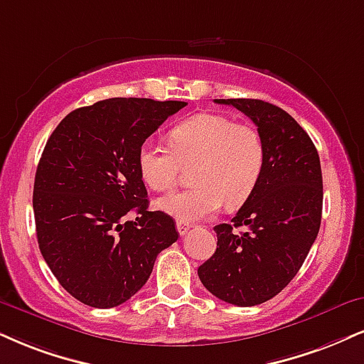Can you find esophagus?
<instances>
[{"mask_svg": "<svg viewBox=\"0 0 364 364\" xmlns=\"http://www.w3.org/2000/svg\"><path fill=\"white\" fill-rule=\"evenodd\" d=\"M190 224H186V222H183V220H178L176 222V229H178V232H179V235H185L188 230H190Z\"/></svg>", "mask_w": 364, "mask_h": 364, "instance_id": "1", "label": "esophagus"}]
</instances>
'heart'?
Returning a JSON list of instances; mask_svg holds the SVG:
<instances>
[{
	"label": "heart",
	"mask_w": 364,
	"mask_h": 364,
	"mask_svg": "<svg viewBox=\"0 0 364 364\" xmlns=\"http://www.w3.org/2000/svg\"><path fill=\"white\" fill-rule=\"evenodd\" d=\"M169 144L144 140L137 152L142 181L154 191H171L183 168L195 166L193 188L157 201L178 220L210 217L225 203L237 208L259 183L266 161L264 140L251 124H235L229 117L200 113L179 122L169 132Z\"/></svg>",
	"instance_id": "obj_1"
}]
</instances>
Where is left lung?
<instances>
[{
    "label": "left lung",
    "instance_id": "1",
    "mask_svg": "<svg viewBox=\"0 0 364 364\" xmlns=\"http://www.w3.org/2000/svg\"><path fill=\"white\" fill-rule=\"evenodd\" d=\"M256 124L266 147L261 179L230 224L213 227L215 254L198 268L217 299L252 307L295 278L317 239L322 218V169L312 139L287 112L262 100H215ZM242 228V231H237Z\"/></svg>",
    "mask_w": 364,
    "mask_h": 364
}]
</instances>
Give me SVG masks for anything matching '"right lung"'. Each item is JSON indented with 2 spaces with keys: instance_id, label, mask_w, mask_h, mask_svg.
<instances>
[{
  "instance_id": "add662e5",
  "label": "right lung",
  "mask_w": 364,
  "mask_h": 364,
  "mask_svg": "<svg viewBox=\"0 0 364 364\" xmlns=\"http://www.w3.org/2000/svg\"><path fill=\"white\" fill-rule=\"evenodd\" d=\"M185 102L110 98L65 115L47 140L33 183L41 252L76 300L124 304L146 284L157 254L178 240L168 213L149 210L139 147ZM138 215L129 219L128 213Z\"/></svg>"
}]
</instances>
